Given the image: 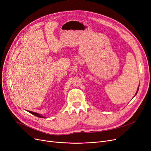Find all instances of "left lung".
Masks as SVG:
<instances>
[{
  "label": "left lung",
  "mask_w": 151,
  "mask_h": 151,
  "mask_svg": "<svg viewBox=\"0 0 151 151\" xmlns=\"http://www.w3.org/2000/svg\"><path fill=\"white\" fill-rule=\"evenodd\" d=\"M139 87H138V88H137V92H136V95H136V94H137V92H138V90H139Z\"/></svg>",
  "instance_id": "1"
}]
</instances>
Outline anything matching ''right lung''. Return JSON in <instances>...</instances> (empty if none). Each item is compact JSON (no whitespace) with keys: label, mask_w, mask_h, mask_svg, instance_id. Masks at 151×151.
Here are the masks:
<instances>
[{"label":"right lung","mask_w":151,"mask_h":151,"mask_svg":"<svg viewBox=\"0 0 151 151\" xmlns=\"http://www.w3.org/2000/svg\"><path fill=\"white\" fill-rule=\"evenodd\" d=\"M29 113H30L31 114H33V115H35V116H37V117H39V118H45V117H44V116H43L41 115V114H39V113H35V112H33V111H28Z\"/></svg>","instance_id":"add662e5"}]
</instances>
